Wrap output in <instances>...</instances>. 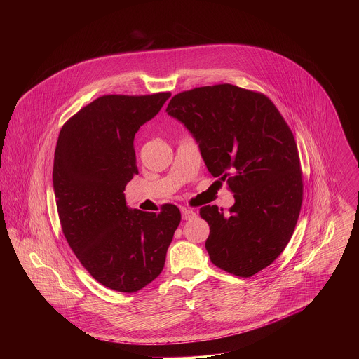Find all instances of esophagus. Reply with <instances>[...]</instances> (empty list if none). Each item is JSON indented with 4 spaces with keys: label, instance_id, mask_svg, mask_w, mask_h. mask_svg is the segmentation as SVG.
I'll return each mask as SVG.
<instances>
[{
    "label": "esophagus",
    "instance_id": "1",
    "mask_svg": "<svg viewBox=\"0 0 359 359\" xmlns=\"http://www.w3.org/2000/svg\"><path fill=\"white\" fill-rule=\"evenodd\" d=\"M182 217H183V219L184 221H188V219H194L195 217H196V212L194 211V210H191V208H182Z\"/></svg>",
    "mask_w": 359,
    "mask_h": 359
}]
</instances>
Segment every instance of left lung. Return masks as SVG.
I'll return each mask as SVG.
<instances>
[{"label": "left lung", "mask_w": 359, "mask_h": 359, "mask_svg": "<svg viewBox=\"0 0 359 359\" xmlns=\"http://www.w3.org/2000/svg\"><path fill=\"white\" fill-rule=\"evenodd\" d=\"M167 113L234 194L226 215L217 205L201 208L211 262L239 277L258 273L284 252L302 210L303 172L288 123L266 95L229 83L179 93Z\"/></svg>", "instance_id": "obj_1"}]
</instances>
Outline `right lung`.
<instances>
[{"label": "right lung", "instance_id": "obj_1", "mask_svg": "<svg viewBox=\"0 0 359 359\" xmlns=\"http://www.w3.org/2000/svg\"><path fill=\"white\" fill-rule=\"evenodd\" d=\"M171 93L109 94L62 128L53 157V191L63 234L86 271L103 287L133 293L161 273L182 215L130 210L125 186L138 173L135 136Z\"/></svg>", "mask_w": 359, "mask_h": 359}]
</instances>
